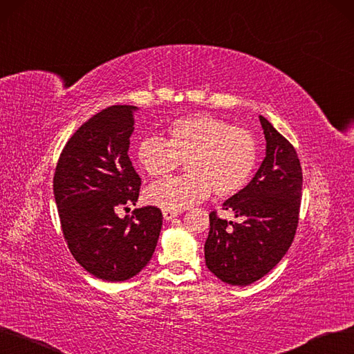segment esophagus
Wrapping results in <instances>:
<instances>
[{
  "label": "esophagus",
  "mask_w": 354,
  "mask_h": 354,
  "mask_svg": "<svg viewBox=\"0 0 354 354\" xmlns=\"http://www.w3.org/2000/svg\"><path fill=\"white\" fill-rule=\"evenodd\" d=\"M178 215H180V210H173V209H164L162 210V216H164L165 221L173 219V218H176Z\"/></svg>",
  "instance_id": "1"
}]
</instances>
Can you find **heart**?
Listing matches in <instances>:
<instances>
[{
    "label": "heart",
    "mask_w": 354,
    "mask_h": 354,
    "mask_svg": "<svg viewBox=\"0 0 354 354\" xmlns=\"http://www.w3.org/2000/svg\"><path fill=\"white\" fill-rule=\"evenodd\" d=\"M257 140L248 131L215 116L174 119L167 139L145 136L136 147V161L151 177H164L183 160L189 171L147 190V201L162 209L181 210L214 193L231 197L245 189L257 165Z\"/></svg>",
    "instance_id": "obj_1"
}]
</instances>
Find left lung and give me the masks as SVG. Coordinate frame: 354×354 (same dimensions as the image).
Listing matches in <instances>:
<instances>
[{"mask_svg":"<svg viewBox=\"0 0 354 354\" xmlns=\"http://www.w3.org/2000/svg\"><path fill=\"white\" fill-rule=\"evenodd\" d=\"M266 158L252 180L222 206L241 222L210 212L205 243L209 270L232 286H248L283 259L296 234L302 199V167L293 145L260 116Z\"/></svg>","mask_w":354,"mask_h":354,"instance_id":"1","label":"left lung"}]
</instances>
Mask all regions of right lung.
I'll return each instance as SVG.
<instances>
[{"label": "right lung", "mask_w": 354, "mask_h": 354, "mask_svg": "<svg viewBox=\"0 0 354 354\" xmlns=\"http://www.w3.org/2000/svg\"><path fill=\"white\" fill-rule=\"evenodd\" d=\"M135 106L97 113L68 139L53 176V194L64 238L74 259L97 279L123 281L149 263L162 214L157 206L119 218L135 205L140 177L128 155ZM126 209V207H124Z\"/></svg>", "instance_id": "right-lung-1"}]
</instances>
